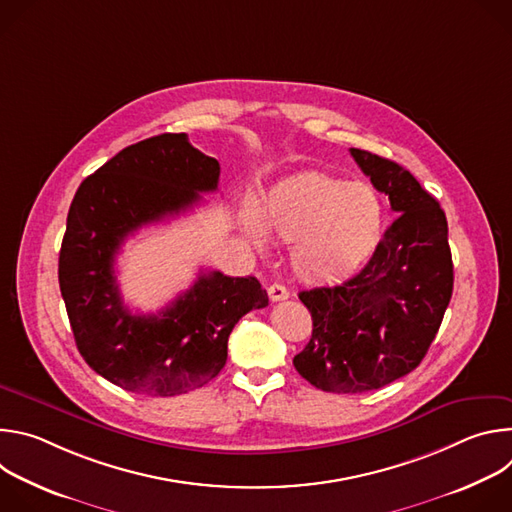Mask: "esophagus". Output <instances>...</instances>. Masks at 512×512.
<instances>
[{
	"label": "esophagus",
	"instance_id": "34e87169",
	"mask_svg": "<svg viewBox=\"0 0 512 512\" xmlns=\"http://www.w3.org/2000/svg\"><path fill=\"white\" fill-rule=\"evenodd\" d=\"M267 294H269V300H271V302H281V300H287V298H289V291H287L283 285H279V283L269 285V287H267Z\"/></svg>",
	"mask_w": 512,
	"mask_h": 512
}]
</instances>
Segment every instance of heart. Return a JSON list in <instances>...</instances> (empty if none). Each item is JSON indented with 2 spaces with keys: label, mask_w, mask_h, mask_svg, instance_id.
Instances as JSON below:
<instances>
[{
  "label": "heart",
  "mask_w": 512,
  "mask_h": 512,
  "mask_svg": "<svg viewBox=\"0 0 512 512\" xmlns=\"http://www.w3.org/2000/svg\"><path fill=\"white\" fill-rule=\"evenodd\" d=\"M383 221V202L373 186L304 172L273 186L261 214L249 206L243 231L259 249L269 233L291 243L289 263L302 281L336 283L369 263Z\"/></svg>",
  "instance_id": "heart-1"
}]
</instances>
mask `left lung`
<instances>
[{
	"instance_id": "8db88e82",
	"label": "left lung",
	"mask_w": 512,
	"mask_h": 512,
	"mask_svg": "<svg viewBox=\"0 0 512 512\" xmlns=\"http://www.w3.org/2000/svg\"><path fill=\"white\" fill-rule=\"evenodd\" d=\"M350 156L397 218L360 273L300 291L314 328L294 367L326 393L381 389L419 367L454 289L442 206L403 166L356 148Z\"/></svg>"
}]
</instances>
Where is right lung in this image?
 Returning <instances> with one entry per match:
<instances>
[{"label": "right lung", "mask_w": 512, "mask_h": 512, "mask_svg": "<svg viewBox=\"0 0 512 512\" xmlns=\"http://www.w3.org/2000/svg\"><path fill=\"white\" fill-rule=\"evenodd\" d=\"M221 166L186 133L121 150L79 186L58 257V283L77 348L103 379L139 395H180L214 379L235 324L269 304L255 277L200 273L158 314H131L115 255L143 225L180 214L218 188Z\"/></svg>", "instance_id": "obj_1"}]
</instances>
